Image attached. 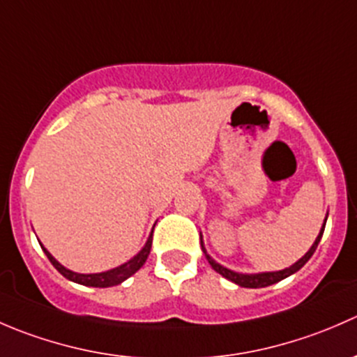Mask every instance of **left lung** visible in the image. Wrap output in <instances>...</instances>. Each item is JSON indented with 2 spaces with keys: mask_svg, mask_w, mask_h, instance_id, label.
Here are the masks:
<instances>
[{
  "mask_svg": "<svg viewBox=\"0 0 357 357\" xmlns=\"http://www.w3.org/2000/svg\"><path fill=\"white\" fill-rule=\"evenodd\" d=\"M325 226H326V219H325V222H323V228H321V231H319L318 238H316V242L312 243V247L309 248V252L304 255V257L298 259V261L295 262L294 266H290V268L283 269V271H276V273H261V275H240V273L229 271V269L222 268L221 264H218L215 261H212L211 255L205 252L204 245H202V250H204L205 257H207L208 264L212 266V269H214V271H218L219 275L225 276V278H228L229 282L236 283V285H240V287H245V289H262V287H269V285H273V283H278V282H282L283 278H287V276L297 273L298 269H301L302 266H304L305 262H307L309 259L312 257V254H314L316 247H318L319 240H321V236H323V231H325Z\"/></svg>",
  "mask_w": 357,
  "mask_h": 357,
  "instance_id": "obj_1",
  "label": "left lung"
}]
</instances>
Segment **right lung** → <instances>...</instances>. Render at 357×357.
I'll return each mask as SVG.
<instances>
[{
  "instance_id": "right-lung-1",
  "label": "right lung",
  "mask_w": 357,
  "mask_h": 357,
  "mask_svg": "<svg viewBox=\"0 0 357 357\" xmlns=\"http://www.w3.org/2000/svg\"><path fill=\"white\" fill-rule=\"evenodd\" d=\"M150 248H152V235H150L149 242H146V245L143 247V250L139 252L136 257H132L131 261L126 262V264H122V266H119V268L110 269V271L96 273V275H79V273L68 271V269L63 268L62 264H59V262L52 257V254H50L45 247H43V250H45V254L48 255L50 262L55 266L56 271H59L60 275L66 276L67 280H70V282L81 283V285H86V287H98V289H107V287L119 285V283H122L124 280H128L129 276L135 275V273L138 271L143 264H145L146 257H149V254H150Z\"/></svg>"
}]
</instances>
